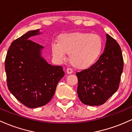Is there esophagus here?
<instances>
[{
	"label": "esophagus",
	"instance_id": "1",
	"mask_svg": "<svg viewBox=\"0 0 132 132\" xmlns=\"http://www.w3.org/2000/svg\"><path fill=\"white\" fill-rule=\"evenodd\" d=\"M67 73L68 74H71L73 73V70H72V69H70V68H68L67 69Z\"/></svg>",
	"mask_w": 132,
	"mask_h": 132
}]
</instances>
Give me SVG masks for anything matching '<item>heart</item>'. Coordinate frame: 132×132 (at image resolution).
I'll return each mask as SVG.
<instances>
[{"label": "heart", "mask_w": 132, "mask_h": 132, "mask_svg": "<svg viewBox=\"0 0 132 132\" xmlns=\"http://www.w3.org/2000/svg\"><path fill=\"white\" fill-rule=\"evenodd\" d=\"M53 55L63 60L69 54L71 64L79 69H86L97 62L103 50V40L97 34L77 32L62 34L57 43L51 45Z\"/></svg>", "instance_id": "1"}]
</instances>
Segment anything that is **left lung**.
Here are the masks:
<instances>
[{"label":"left lung","mask_w":132,"mask_h":132,"mask_svg":"<svg viewBox=\"0 0 132 132\" xmlns=\"http://www.w3.org/2000/svg\"><path fill=\"white\" fill-rule=\"evenodd\" d=\"M104 52L88 69L77 73V94L84 104H103L119 87L123 69L122 50L117 42L106 34Z\"/></svg>","instance_id":"8db88e82"}]
</instances>
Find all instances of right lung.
Instances as JSON below:
<instances>
[{"label": "right lung", "instance_id": "1", "mask_svg": "<svg viewBox=\"0 0 132 132\" xmlns=\"http://www.w3.org/2000/svg\"><path fill=\"white\" fill-rule=\"evenodd\" d=\"M39 30L27 32L11 44L5 60L7 87L19 102L29 108L48 103L65 72L41 56L44 47L30 40Z\"/></svg>", "mask_w": 132, "mask_h": 132}]
</instances>
